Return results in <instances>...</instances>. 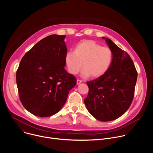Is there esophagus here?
Returning <instances> with one entry per match:
<instances>
[{
    "label": "esophagus",
    "mask_w": 153,
    "mask_h": 153,
    "mask_svg": "<svg viewBox=\"0 0 153 153\" xmlns=\"http://www.w3.org/2000/svg\"><path fill=\"white\" fill-rule=\"evenodd\" d=\"M76 82H77V85H79L80 83H82V80H79V79H77Z\"/></svg>",
    "instance_id": "esophagus-1"
}]
</instances>
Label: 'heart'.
I'll return each instance as SVG.
<instances>
[{"instance_id": "b5f03b06", "label": "heart", "mask_w": 153, "mask_h": 153, "mask_svg": "<svg viewBox=\"0 0 153 153\" xmlns=\"http://www.w3.org/2000/svg\"><path fill=\"white\" fill-rule=\"evenodd\" d=\"M113 53L108 47H102L94 40H85L75 47L74 51H68L65 62L68 71L76 74L82 68V76L97 78L103 76L111 67Z\"/></svg>"}]
</instances>
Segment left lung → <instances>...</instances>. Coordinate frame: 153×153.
<instances>
[{
    "instance_id": "left-lung-1",
    "label": "left lung",
    "mask_w": 153,
    "mask_h": 153,
    "mask_svg": "<svg viewBox=\"0 0 153 153\" xmlns=\"http://www.w3.org/2000/svg\"><path fill=\"white\" fill-rule=\"evenodd\" d=\"M113 53L111 67L103 76L86 82L89 91L84 99L89 113L102 122L122 116L132 103L137 73L129 54L110 39L102 37Z\"/></svg>"
}]
</instances>
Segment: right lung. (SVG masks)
<instances>
[{"mask_svg": "<svg viewBox=\"0 0 153 153\" xmlns=\"http://www.w3.org/2000/svg\"><path fill=\"white\" fill-rule=\"evenodd\" d=\"M66 36L43 38L22 59L16 73L21 103L31 114L45 117L58 113L76 85L75 77L65 70Z\"/></svg>", "mask_w": 153, "mask_h": 153, "instance_id": "add662e5", "label": "right lung"}]
</instances>
